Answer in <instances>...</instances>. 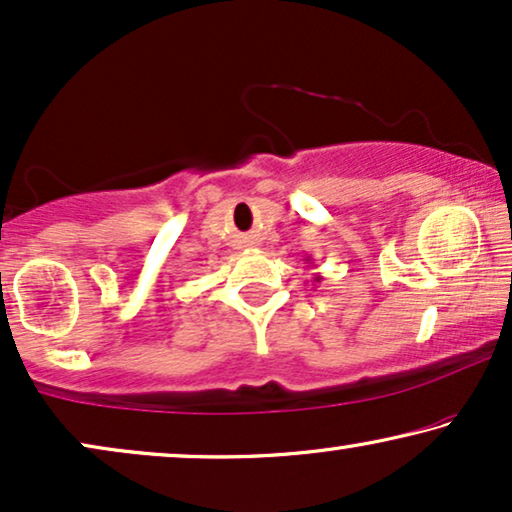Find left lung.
<instances>
[{
  "instance_id": "8db88e82",
  "label": "left lung",
  "mask_w": 512,
  "mask_h": 512,
  "mask_svg": "<svg viewBox=\"0 0 512 512\" xmlns=\"http://www.w3.org/2000/svg\"><path fill=\"white\" fill-rule=\"evenodd\" d=\"M307 261H312V258H307ZM314 282H321V275H314Z\"/></svg>"
}]
</instances>
